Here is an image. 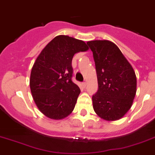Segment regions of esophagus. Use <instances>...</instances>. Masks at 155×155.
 <instances>
[{"mask_svg": "<svg viewBox=\"0 0 155 155\" xmlns=\"http://www.w3.org/2000/svg\"><path fill=\"white\" fill-rule=\"evenodd\" d=\"M83 86L84 87H87V83H86V82H83Z\"/></svg>", "mask_w": 155, "mask_h": 155, "instance_id": "obj_1", "label": "esophagus"}]
</instances>
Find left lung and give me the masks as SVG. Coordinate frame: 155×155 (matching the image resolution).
Wrapping results in <instances>:
<instances>
[{
  "mask_svg": "<svg viewBox=\"0 0 155 155\" xmlns=\"http://www.w3.org/2000/svg\"><path fill=\"white\" fill-rule=\"evenodd\" d=\"M93 52L98 91L92 97L97 115L104 120L122 118L130 109L137 92L134 68L119 48L109 40L87 43Z\"/></svg>",
  "mask_w": 155,
  "mask_h": 155,
  "instance_id": "1",
  "label": "left lung"
}]
</instances>
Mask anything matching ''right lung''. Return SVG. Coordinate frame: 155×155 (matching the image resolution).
<instances>
[{"label":"right lung","mask_w":155,"mask_h":155,"mask_svg":"<svg viewBox=\"0 0 155 155\" xmlns=\"http://www.w3.org/2000/svg\"><path fill=\"white\" fill-rule=\"evenodd\" d=\"M89 48L68 36L54 37L40 52L31 71L29 86L37 107L47 117L62 119L73 111L80 89L72 81L74 54Z\"/></svg>","instance_id":"obj_1"}]
</instances>
